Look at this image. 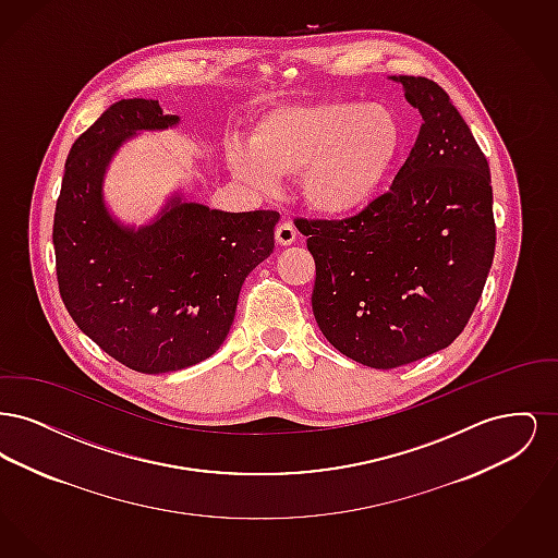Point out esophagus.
I'll list each match as a JSON object with an SVG mask.
<instances>
[{"instance_id":"1","label":"esophagus","mask_w":558,"mask_h":558,"mask_svg":"<svg viewBox=\"0 0 558 558\" xmlns=\"http://www.w3.org/2000/svg\"><path fill=\"white\" fill-rule=\"evenodd\" d=\"M296 240V228L292 226V221H282V223H278V228H276V242L280 244V246H289Z\"/></svg>"}]
</instances>
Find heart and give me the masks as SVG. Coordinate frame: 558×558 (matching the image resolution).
I'll list each match as a JSON object with an SVG mask.
<instances>
[{"mask_svg": "<svg viewBox=\"0 0 558 558\" xmlns=\"http://www.w3.org/2000/svg\"><path fill=\"white\" fill-rule=\"evenodd\" d=\"M398 114L378 102H287L264 110L248 146H228L232 175L255 190H274L299 175L312 211L347 217L366 209L401 150Z\"/></svg>", "mask_w": 558, "mask_h": 558, "instance_id": "1", "label": "heart"}]
</instances>
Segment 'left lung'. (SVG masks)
<instances>
[{
    "instance_id": "1",
    "label": "left lung",
    "mask_w": 558,
    "mask_h": 558,
    "mask_svg": "<svg viewBox=\"0 0 558 558\" xmlns=\"http://www.w3.org/2000/svg\"><path fill=\"white\" fill-rule=\"evenodd\" d=\"M423 125L393 186L341 221L299 219L316 259L322 335L378 371L446 349L464 330L496 248L489 165L450 96L425 77H389Z\"/></svg>"
}]
</instances>
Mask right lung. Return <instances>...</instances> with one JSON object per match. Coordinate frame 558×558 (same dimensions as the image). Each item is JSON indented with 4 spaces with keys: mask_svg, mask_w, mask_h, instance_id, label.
<instances>
[{
    "mask_svg": "<svg viewBox=\"0 0 558 558\" xmlns=\"http://www.w3.org/2000/svg\"><path fill=\"white\" fill-rule=\"evenodd\" d=\"M178 125L159 100L108 107L73 144L53 213L56 276L71 318L144 374L184 371L221 347L242 282L271 255L280 219L209 209L175 192L148 223H123L105 201L110 162L137 133Z\"/></svg>",
    "mask_w": 558,
    "mask_h": 558,
    "instance_id": "add662e5",
    "label": "right lung"
}]
</instances>
